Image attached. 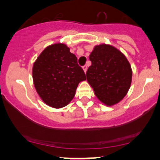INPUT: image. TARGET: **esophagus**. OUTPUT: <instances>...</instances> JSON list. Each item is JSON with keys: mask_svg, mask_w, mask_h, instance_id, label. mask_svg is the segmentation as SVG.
<instances>
[{"mask_svg": "<svg viewBox=\"0 0 160 160\" xmlns=\"http://www.w3.org/2000/svg\"><path fill=\"white\" fill-rule=\"evenodd\" d=\"M82 68H83V69H84V71L85 72V73H86L87 70V65H84V66H83Z\"/></svg>", "mask_w": 160, "mask_h": 160, "instance_id": "1", "label": "esophagus"}]
</instances>
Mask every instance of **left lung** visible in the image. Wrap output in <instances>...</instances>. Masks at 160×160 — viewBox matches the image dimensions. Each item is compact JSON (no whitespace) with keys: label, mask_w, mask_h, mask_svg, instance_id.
I'll list each match as a JSON object with an SVG mask.
<instances>
[{"label":"left lung","mask_w":160,"mask_h":160,"mask_svg":"<svg viewBox=\"0 0 160 160\" xmlns=\"http://www.w3.org/2000/svg\"><path fill=\"white\" fill-rule=\"evenodd\" d=\"M92 65L86 75L95 95L107 106L124 98L132 82V69L126 57L115 47L100 44L89 55Z\"/></svg>","instance_id":"8db88e82"}]
</instances>
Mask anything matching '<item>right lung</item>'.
I'll return each instance as SVG.
<instances>
[{
	"mask_svg": "<svg viewBox=\"0 0 160 160\" xmlns=\"http://www.w3.org/2000/svg\"><path fill=\"white\" fill-rule=\"evenodd\" d=\"M37 92L43 102L53 108H62L71 102L78 83L86 79L75 54L63 43L46 48L32 67Z\"/></svg>",
	"mask_w": 160,
	"mask_h": 160,
	"instance_id": "obj_1",
	"label": "right lung"
}]
</instances>
